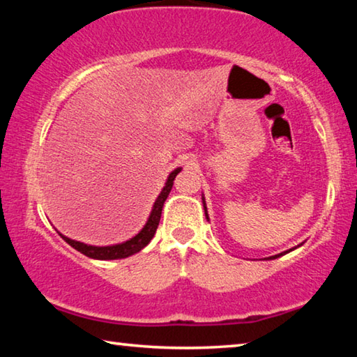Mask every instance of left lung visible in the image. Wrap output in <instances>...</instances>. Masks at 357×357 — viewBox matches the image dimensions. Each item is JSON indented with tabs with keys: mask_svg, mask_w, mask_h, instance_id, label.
Masks as SVG:
<instances>
[{
	"mask_svg": "<svg viewBox=\"0 0 357 357\" xmlns=\"http://www.w3.org/2000/svg\"><path fill=\"white\" fill-rule=\"evenodd\" d=\"M202 200H203V208H204V215H206V219L209 220V215H208V211H206V202H204V197H202ZM301 245V244H299ZM298 245V247H299ZM298 247H293V249H289V250H287V252H282V253H279V255H274V257H269V258H279V257H282V255H285V253H288V252H291V250H294V249H298Z\"/></svg>",
	"mask_w": 357,
	"mask_h": 357,
	"instance_id": "8db88e82",
	"label": "left lung"
}]
</instances>
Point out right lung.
Here are the masks:
<instances>
[{"mask_svg":"<svg viewBox=\"0 0 357 357\" xmlns=\"http://www.w3.org/2000/svg\"><path fill=\"white\" fill-rule=\"evenodd\" d=\"M181 170H183V168L178 167V168H174L170 174H168L167 183L164 185V189H162V192L159 193V197L155 198L146 223H144V227L135 234L134 238L124 241V243L113 244V245H89V244L80 243V241L70 239L58 231L59 236H61L70 247H74L75 250H78L80 253H83V255H86L93 259H121V258H128L130 255H134V253L144 249V247L149 244V241L154 238L155 229H157V227H159V222H160L162 208H164V203L167 200L168 193H170V190H172L173 181Z\"/></svg>","mask_w":357,"mask_h":357,"instance_id":"1","label":"right lung"}]
</instances>
